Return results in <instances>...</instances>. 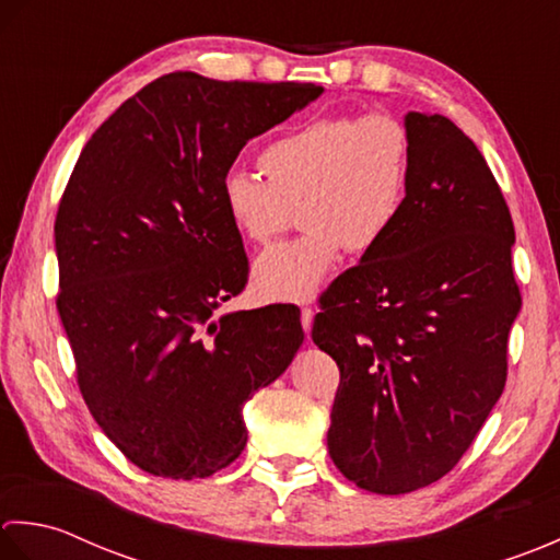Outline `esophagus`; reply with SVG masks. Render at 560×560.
Returning a JSON list of instances; mask_svg holds the SVG:
<instances>
[{"label":"esophagus","instance_id":"obj_1","mask_svg":"<svg viewBox=\"0 0 560 560\" xmlns=\"http://www.w3.org/2000/svg\"><path fill=\"white\" fill-rule=\"evenodd\" d=\"M312 324H314V310H312V306H304V310H302V328H304L306 336L312 334Z\"/></svg>","mask_w":560,"mask_h":560}]
</instances>
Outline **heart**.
<instances>
[{
  "label": "heart",
  "mask_w": 560,
  "mask_h": 560,
  "mask_svg": "<svg viewBox=\"0 0 560 560\" xmlns=\"http://www.w3.org/2000/svg\"><path fill=\"white\" fill-rule=\"evenodd\" d=\"M266 180L230 171L220 202L232 230L266 246L300 208L306 230L266 250L254 282L266 296L306 302L350 254H372L401 222L410 192V135L384 113L316 118L270 140L258 154Z\"/></svg>",
  "instance_id": "1"
}]
</instances>
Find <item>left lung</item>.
Segmentation results:
<instances>
[{
  "label": "left lung",
  "instance_id": "8db88e82",
  "mask_svg": "<svg viewBox=\"0 0 560 560\" xmlns=\"http://www.w3.org/2000/svg\"><path fill=\"white\" fill-rule=\"evenodd\" d=\"M404 125L401 222L334 280L312 328L340 370L330 459L380 495L440 481L471 447L505 389L522 306L515 226L483 154L438 113L410 110Z\"/></svg>",
  "mask_w": 560,
  "mask_h": 560
}]
</instances>
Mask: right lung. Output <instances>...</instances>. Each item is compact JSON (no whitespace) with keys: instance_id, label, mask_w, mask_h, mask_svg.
Wrapping results in <instances>:
<instances>
[{"instance_id":"add662e5","label":"right lung","mask_w":560,"mask_h":560,"mask_svg":"<svg viewBox=\"0 0 560 560\" xmlns=\"http://www.w3.org/2000/svg\"><path fill=\"white\" fill-rule=\"evenodd\" d=\"M322 91L171 72L77 159L55 220L57 312L91 416L147 474L230 466L246 447L244 404L302 346L290 304L214 318L248 276L220 186L248 140Z\"/></svg>"}]
</instances>
